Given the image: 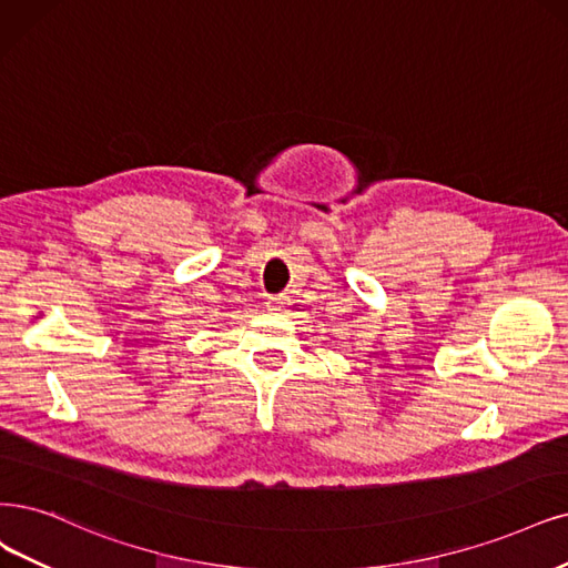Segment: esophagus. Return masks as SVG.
<instances>
[{
	"label": "esophagus",
	"instance_id": "obj_1",
	"mask_svg": "<svg viewBox=\"0 0 568 568\" xmlns=\"http://www.w3.org/2000/svg\"><path fill=\"white\" fill-rule=\"evenodd\" d=\"M266 308L268 311H285V297H268L266 300Z\"/></svg>",
	"mask_w": 568,
	"mask_h": 568
}]
</instances>
